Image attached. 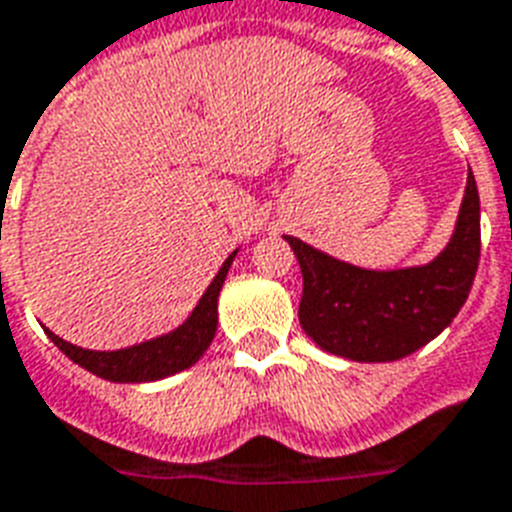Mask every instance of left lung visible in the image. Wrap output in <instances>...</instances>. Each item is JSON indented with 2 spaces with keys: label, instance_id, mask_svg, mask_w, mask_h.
I'll use <instances>...</instances> for the list:
<instances>
[{
  "label": "left lung",
  "instance_id": "8db88e82",
  "mask_svg": "<svg viewBox=\"0 0 512 512\" xmlns=\"http://www.w3.org/2000/svg\"><path fill=\"white\" fill-rule=\"evenodd\" d=\"M303 271L300 324L321 350L380 364L409 356L444 332L473 287L481 257V201L468 175L449 244L428 265L369 271L284 236Z\"/></svg>",
  "mask_w": 512,
  "mask_h": 512
}]
</instances>
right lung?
I'll return each mask as SVG.
<instances>
[{
    "instance_id": "obj_1",
    "label": "right lung",
    "mask_w": 512,
    "mask_h": 512,
    "mask_svg": "<svg viewBox=\"0 0 512 512\" xmlns=\"http://www.w3.org/2000/svg\"><path fill=\"white\" fill-rule=\"evenodd\" d=\"M239 252V249H236ZM236 252L225 257V263L220 265V271L207 287V292L201 295L191 316L180 324L177 329L167 332L154 340L140 342V345H130L122 350H87L79 345H71L63 337L52 335L50 329H44L55 345L66 353L74 364H79L87 372L98 374L103 380L111 382H154L164 380L170 374L183 372L188 366H193L204 356V350L209 348V342L217 332V297L223 289V281L228 276Z\"/></svg>"
}]
</instances>
